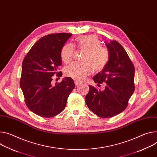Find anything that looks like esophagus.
Returning <instances> with one entry per match:
<instances>
[{
    "instance_id": "34e87169",
    "label": "esophagus",
    "mask_w": 157,
    "mask_h": 157,
    "mask_svg": "<svg viewBox=\"0 0 157 157\" xmlns=\"http://www.w3.org/2000/svg\"><path fill=\"white\" fill-rule=\"evenodd\" d=\"M75 85H76V86H79V85H80V84H81V83L78 82V81H75Z\"/></svg>"
}]
</instances>
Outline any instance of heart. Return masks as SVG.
Wrapping results in <instances>:
<instances>
[{
    "mask_svg": "<svg viewBox=\"0 0 157 157\" xmlns=\"http://www.w3.org/2000/svg\"><path fill=\"white\" fill-rule=\"evenodd\" d=\"M74 46L86 51L82 57V62L73 63L64 69V75L76 81H82L89 76L91 72V66L94 71L99 72L103 70L109 63L110 60L109 50L101 47L100 40L94 34L78 37ZM74 46L69 43L63 46L60 56L64 63H69L72 61L75 50Z\"/></svg>",
    "mask_w": 157,
    "mask_h": 157,
    "instance_id": "obj_1",
    "label": "heart"
}]
</instances>
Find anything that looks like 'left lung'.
<instances>
[{
	"instance_id": "8db88e82",
	"label": "left lung",
	"mask_w": 157,
	"mask_h": 157,
	"mask_svg": "<svg viewBox=\"0 0 157 157\" xmlns=\"http://www.w3.org/2000/svg\"><path fill=\"white\" fill-rule=\"evenodd\" d=\"M110 60L106 67L93 77L99 90L90 85L85 101L94 114L101 118H111L123 111L135 91V67L123 46L115 40L106 44Z\"/></svg>"
}]
</instances>
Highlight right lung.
Instances as JSON below:
<instances>
[{
	"mask_svg": "<svg viewBox=\"0 0 157 157\" xmlns=\"http://www.w3.org/2000/svg\"><path fill=\"white\" fill-rule=\"evenodd\" d=\"M69 33L51 34L39 39L24 57L20 86L25 103L31 111L44 118L53 117L64 109L67 99L75 88L72 78L52 83L53 76H60V52Z\"/></svg>",
	"mask_w": 157,
	"mask_h": 157,
	"instance_id": "1",
	"label": "right lung"
}]
</instances>
